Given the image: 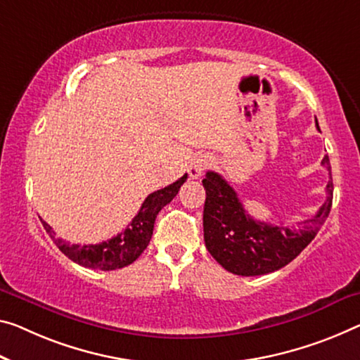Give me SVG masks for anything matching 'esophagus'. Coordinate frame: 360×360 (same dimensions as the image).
Here are the masks:
<instances>
[{
  "label": "esophagus",
  "instance_id": "34e87169",
  "mask_svg": "<svg viewBox=\"0 0 360 360\" xmlns=\"http://www.w3.org/2000/svg\"><path fill=\"white\" fill-rule=\"evenodd\" d=\"M211 165H212V161L209 156H196L191 161L190 167H188V174H190L191 179H198V176H201L204 170L211 167Z\"/></svg>",
  "mask_w": 360,
  "mask_h": 360
}]
</instances>
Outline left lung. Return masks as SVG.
I'll return each instance as SVG.
<instances>
[{
  "label": "left lung",
  "mask_w": 360,
  "mask_h": 360,
  "mask_svg": "<svg viewBox=\"0 0 360 360\" xmlns=\"http://www.w3.org/2000/svg\"><path fill=\"white\" fill-rule=\"evenodd\" d=\"M322 164L331 170L328 156ZM202 186L206 190L202 226L207 251L225 270L243 276L275 272L300 256L327 220L333 198V181H328L327 201L317 214L300 222V229H290L254 220L236 191L217 172H207Z\"/></svg>",
  "instance_id": "8db88e82"
}]
</instances>
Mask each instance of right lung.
Returning a JSON list of instances; mask_svg holds the SVG:
<instances>
[{
	"label": "right lung",
	"mask_w": 360,
	"mask_h": 360,
	"mask_svg": "<svg viewBox=\"0 0 360 360\" xmlns=\"http://www.w3.org/2000/svg\"><path fill=\"white\" fill-rule=\"evenodd\" d=\"M186 176L188 175L185 174L181 179L174 181L172 185L151 193L145 199V202L141 204V209L124 231H120L119 235L112 236L108 241L98 243V245H70V243L56 238V233H54L51 226L45 220H40L43 222V226H45L46 233L56 243L59 251L65 254L70 261L88 269H122L130 265L131 262H135L140 257V254L146 250L149 240L153 236L154 222H156L159 211L164 206H167L176 196L180 186L185 184Z\"/></svg>",
	"instance_id": "obj_1"
}]
</instances>
